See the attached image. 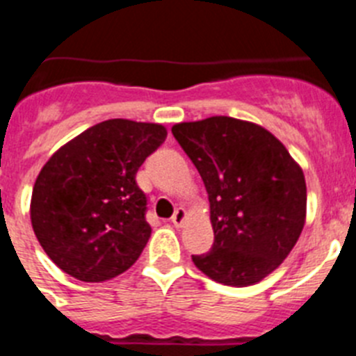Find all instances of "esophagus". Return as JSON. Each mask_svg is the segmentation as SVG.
I'll use <instances>...</instances> for the list:
<instances>
[{
  "instance_id": "34e87169",
  "label": "esophagus",
  "mask_w": 356,
  "mask_h": 356,
  "mask_svg": "<svg viewBox=\"0 0 356 356\" xmlns=\"http://www.w3.org/2000/svg\"><path fill=\"white\" fill-rule=\"evenodd\" d=\"M185 219H187V210H185L184 207H178V209H176V212L172 213L171 222L176 226V228H180V226L184 225Z\"/></svg>"
}]
</instances>
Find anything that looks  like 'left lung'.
<instances>
[{"instance_id": "1", "label": "left lung", "mask_w": 356, "mask_h": 356, "mask_svg": "<svg viewBox=\"0 0 356 356\" xmlns=\"http://www.w3.org/2000/svg\"><path fill=\"white\" fill-rule=\"evenodd\" d=\"M171 130L209 193L213 246L193 257L194 266L217 284H259L287 259L303 232V169L254 122L213 115Z\"/></svg>"}]
</instances>
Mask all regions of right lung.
<instances>
[{"label":"right lung","mask_w":356,"mask_h":356,"mask_svg":"<svg viewBox=\"0 0 356 356\" xmlns=\"http://www.w3.org/2000/svg\"><path fill=\"white\" fill-rule=\"evenodd\" d=\"M165 137L159 122L108 119L49 156L33 185L30 219L56 267L94 284L137 262L151 226L135 175Z\"/></svg>","instance_id":"add662e5"}]
</instances>
